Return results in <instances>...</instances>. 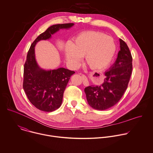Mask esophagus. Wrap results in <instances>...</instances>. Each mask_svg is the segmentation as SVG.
Returning a JSON list of instances; mask_svg holds the SVG:
<instances>
[{"instance_id": "esophagus-1", "label": "esophagus", "mask_w": 153, "mask_h": 153, "mask_svg": "<svg viewBox=\"0 0 153 153\" xmlns=\"http://www.w3.org/2000/svg\"><path fill=\"white\" fill-rule=\"evenodd\" d=\"M82 80H83V84L85 86H87L88 85L89 83H88V81L86 77V76H85L84 75H82Z\"/></svg>"}]
</instances>
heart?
Instances as JSON below:
<instances>
[{
  "mask_svg": "<svg viewBox=\"0 0 153 153\" xmlns=\"http://www.w3.org/2000/svg\"><path fill=\"white\" fill-rule=\"evenodd\" d=\"M116 52L113 39L98 31H85L78 34L65 51L67 61L78 67L81 57L92 69H102L108 65Z\"/></svg>",
  "mask_w": 153,
  "mask_h": 153,
  "instance_id": "b5f03b06",
  "label": "heart"
}]
</instances>
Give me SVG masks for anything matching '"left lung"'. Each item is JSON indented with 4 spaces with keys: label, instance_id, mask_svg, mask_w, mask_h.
I'll return each instance as SVG.
<instances>
[{
    "label": "left lung",
    "instance_id": "obj_1",
    "mask_svg": "<svg viewBox=\"0 0 153 153\" xmlns=\"http://www.w3.org/2000/svg\"><path fill=\"white\" fill-rule=\"evenodd\" d=\"M119 42L120 50L114 63L105 72L104 83L84 90L88 104L94 109L104 110L113 106L128 88L132 72V57L126 43L120 39Z\"/></svg>",
    "mask_w": 153,
    "mask_h": 153
}]
</instances>
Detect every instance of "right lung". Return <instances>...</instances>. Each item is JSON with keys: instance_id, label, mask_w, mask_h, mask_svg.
I'll use <instances>...</instances> for the list:
<instances>
[{"instance_id": "add662e5", "label": "right lung", "mask_w": 153, "mask_h": 153, "mask_svg": "<svg viewBox=\"0 0 153 153\" xmlns=\"http://www.w3.org/2000/svg\"><path fill=\"white\" fill-rule=\"evenodd\" d=\"M73 23L56 24L40 34L31 44L24 66L23 88L31 104L44 111H53L62 104L63 93L74 71L60 68L45 71L41 69L35 58L34 47L42 40L49 39L60 29H68Z\"/></svg>"}]
</instances>
